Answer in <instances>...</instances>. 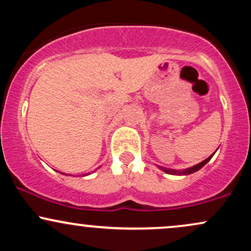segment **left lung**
<instances>
[{
  "instance_id": "left-lung-1",
  "label": "left lung",
  "mask_w": 251,
  "mask_h": 251,
  "mask_svg": "<svg viewBox=\"0 0 251 251\" xmlns=\"http://www.w3.org/2000/svg\"><path fill=\"white\" fill-rule=\"evenodd\" d=\"M215 154V153H214ZM214 154H211L210 155V157H208L206 158L205 160H203V162L201 163H200V164H197V165H195V166H192V168H189V169H185V170H183V171H177V170H171V169H166V168H162V166H159V169H162L164 172H166V174H169V175H177V176H180V175H190V174H194V172H196V171H198V170H201V168H203L204 165H205L206 163L209 162L210 159H211L212 158V155Z\"/></svg>"
}]
</instances>
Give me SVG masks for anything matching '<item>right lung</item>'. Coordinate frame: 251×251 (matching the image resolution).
Instances as JSON below:
<instances>
[{"label": "right lung", "mask_w": 251, "mask_h": 251, "mask_svg": "<svg viewBox=\"0 0 251 251\" xmlns=\"http://www.w3.org/2000/svg\"><path fill=\"white\" fill-rule=\"evenodd\" d=\"M86 176H87V175H86Z\"/></svg>", "instance_id": "1"}]
</instances>
